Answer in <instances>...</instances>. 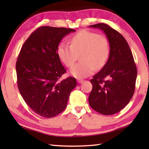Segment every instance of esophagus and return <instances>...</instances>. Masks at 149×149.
Segmentation results:
<instances>
[{
  "label": "esophagus",
  "instance_id": "1",
  "mask_svg": "<svg viewBox=\"0 0 149 149\" xmlns=\"http://www.w3.org/2000/svg\"><path fill=\"white\" fill-rule=\"evenodd\" d=\"M77 83H79V84H81V83H82L83 81H84V80H83L82 79H77Z\"/></svg>",
  "mask_w": 149,
  "mask_h": 149
}]
</instances>
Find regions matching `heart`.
Segmentation results:
<instances>
[{
	"label": "heart",
	"mask_w": 149,
	"mask_h": 149,
	"mask_svg": "<svg viewBox=\"0 0 149 149\" xmlns=\"http://www.w3.org/2000/svg\"><path fill=\"white\" fill-rule=\"evenodd\" d=\"M79 54L81 62L74 65L70 73L77 78L86 77L107 63L110 54L108 40L104 35L81 30L70 39V45L62 42L57 48L58 56L68 68L72 66Z\"/></svg>",
	"instance_id": "b5f03b06"
}]
</instances>
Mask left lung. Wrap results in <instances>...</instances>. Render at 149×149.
Here are the masks:
<instances>
[{
  "mask_svg": "<svg viewBox=\"0 0 149 149\" xmlns=\"http://www.w3.org/2000/svg\"><path fill=\"white\" fill-rule=\"evenodd\" d=\"M89 27L104 31L110 45L107 63L90 81L93 89L89 105L100 114H114L129 103L134 94L137 68L129 45L119 32L102 23ZM104 78L108 79L104 81Z\"/></svg>",
  "mask_w": 149,
  "mask_h": 149,
  "instance_id": "8db88e82",
  "label": "left lung"
}]
</instances>
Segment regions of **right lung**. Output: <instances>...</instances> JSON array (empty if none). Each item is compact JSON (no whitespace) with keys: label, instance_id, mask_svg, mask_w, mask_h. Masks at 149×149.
Returning <instances> with one entry per match:
<instances>
[{"label":"right lung","instance_id":"1","mask_svg":"<svg viewBox=\"0 0 149 149\" xmlns=\"http://www.w3.org/2000/svg\"><path fill=\"white\" fill-rule=\"evenodd\" d=\"M73 29L42 26L32 33L20 50L16 62L17 86L28 107L39 116L52 118L67 106L74 77L60 81L66 72L58 56L57 48Z\"/></svg>","mask_w":149,"mask_h":149}]
</instances>
